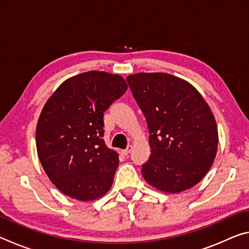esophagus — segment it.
Returning a JSON list of instances; mask_svg holds the SVG:
<instances>
[{"label":"esophagus","mask_w":249,"mask_h":249,"mask_svg":"<svg viewBox=\"0 0 249 249\" xmlns=\"http://www.w3.org/2000/svg\"><path fill=\"white\" fill-rule=\"evenodd\" d=\"M132 149H133V146H132V145H128L127 148H126L125 150H123V155L127 156V155L130 153V151H132Z\"/></svg>","instance_id":"1"}]
</instances>
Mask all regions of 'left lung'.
I'll use <instances>...</instances> for the list:
<instances>
[{
	"mask_svg": "<svg viewBox=\"0 0 249 249\" xmlns=\"http://www.w3.org/2000/svg\"><path fill=\"white\" fill-rule=\"evenodd\" d=\"M126 81L144 114L151 155L142 177L159 190L177 193L196 185L215 158V119L202 95L168 73H137Z\"/></svg>",
	"mask_w": 249,
	"mask_h": 249,
	"instance_id": "left-lung-1",
	"label": "left lung"
}]
</instances>
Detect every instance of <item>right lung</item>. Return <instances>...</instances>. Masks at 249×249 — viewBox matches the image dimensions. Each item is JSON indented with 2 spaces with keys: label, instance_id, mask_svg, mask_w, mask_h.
<instances>
[{
  "label": "right lung",
  "instance_id": "add662e5",
  "mask_svg": "<svg viewBox=\"0 0 249 249\" xmlns=\"http://www.w3.org/2000/svg\"><path fill=\"white\" fill-rule=\"evenodd\" d=\"M127 86L117 74L88 71L61 84L46 102L36 128L44 170L62 193L80 201L104 196L119 155L104 144V112Z\"/></svg>",
  "mask_w": 249,
  "mask_h": 249
}]
</instances>
